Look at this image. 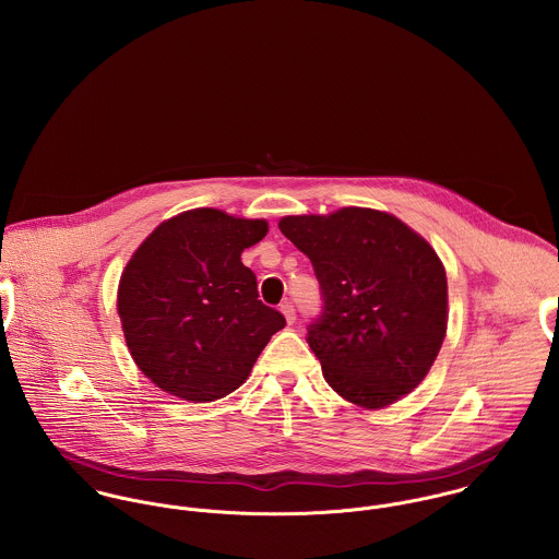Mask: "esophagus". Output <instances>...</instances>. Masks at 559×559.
I'll return each mask as SVG.
<instances>
[{
    "mask_svg": "<svg viewBox=\"0 0 559 559\" xmlns=\"http://www.w3.org/2000/svg\"><path fill=\"white\" fill-rule=\"evenodd\" d=\"M280 310H282V314H284V319H286L288 324H293L295 319H297V317H295V306H293V304H288V301H286Z\"/></svg>",
    "mask_w": 559,
    "mask_h": 559,
    "instance_id": "obj_1",
    "label": "esophagus"
}]
</instances>
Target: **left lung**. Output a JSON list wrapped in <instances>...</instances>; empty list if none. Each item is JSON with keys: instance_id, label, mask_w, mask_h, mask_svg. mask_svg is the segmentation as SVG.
I'll list each match as a JSON object with an SVG mask.
<instances>
[{"instance_id": "left-lung-1", "label": "left lung", "mask_w": 559, "mask_h": 559, "mask_svg": "<svg viewBox=\"0 0 559 559\" xmlns=\"http://www.w3.org/2000/svg\"><path fill=\"white\" fill-rule=\"evenodd\" d=\"M277 226L319 277L324 312L308 342L329 388L366 411L411 394L448 331V277L435 247L396 215L364 206L288 215Z\"/></svg>"}]
</instances>
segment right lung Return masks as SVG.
Listing matches in <instances>:
<instances>
[{
	"label": "right lung",
	"instance_id": "1",
	"mask_svg": "<svg viewBox=\"0 0 559 559\" xmlns=\"http://www.w3.org/2000/svg\"><path fill=\"white\" fill-rule=\"evenodd\" d=\"M266 233V219L191 209L160 222L133 251L116 308L133 361L165 394L189 402L233 394L284 329L240 262Z\"/></svg>",
	"mask_w": 559,
	"mask_h": 559
}]
</instances>
